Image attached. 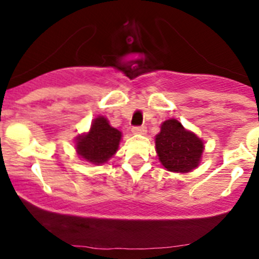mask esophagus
Here are the masks:
<instances>
[{
    "label": "esophagus",
    "mask_w": 259,
    "mask_h": 259,
    "mask_svg": "<svg viewBox=\"0 0 259 259\" xmlns=\"http://www.w3.org/2000/svg\"><path fill=\"white\" fill-rule=\"evenodd\" d=\"M133 134H136V135H145L146 134V126H134L132 129Z\"/></svg>",
    "instance_id": "34e87169"
}]
</instances>
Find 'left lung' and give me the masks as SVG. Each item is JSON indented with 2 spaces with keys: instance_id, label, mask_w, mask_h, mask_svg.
<instances>
[{
  "instance_id": "8db88e82",
  "label": "left lung",
  "mask_w": 259,
  "mask_h": 259,
  "mask_svg": "<svg viewBox=\"0 0 259 259\" xmlns=\"http://www.w3.org/2000/svg\"><path fill=\"white\" fill-rule=\"evenodd\" d=\"M203 148V141L177 119L162 123L160 133L156 136L159 162L167 170L174 173H189L197 168Z\"/></svg>"
}]
</instances>
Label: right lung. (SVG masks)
I'll use <instances>...</instances> for the list:
<instances>
[{"label": "right lung", "mask_w": 259, "mask_h": 259, "mask_svg": "<svg viewBox=\"0 0 259 259\" xmlns=\"http://www.w3.org/2000/svg\"><path fill=\"white\" fill-rule=\"evenodd\" d=\"M121 140V133L109 125L107 118H95L89 133L79 135L75 140L76 153L92 164H103L114 156Z\"/></svg>", "instance_id": "1"}]
</instances>
